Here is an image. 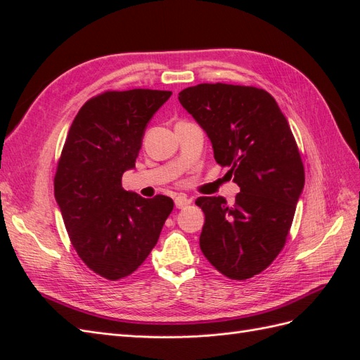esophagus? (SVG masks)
<instances>
[{
    "instance_id": "1",
    "label": "esophagus",
    "mask_w": 360,
    "mask_h": 360,
    "mask_svg": "<svg viewBox=\"0 0 360 360\" xmlns=\"http://www.w3.org/2000/svg\"><path fill=\"white\" fill-rule=\"evenodd\" d=\"M174 202H176L177 209H184V207H188L191 204V198H188L184 193H180L176 198H174Z\"/></svg>"
}]
</instances>
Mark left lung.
I'll use <instances>...</instances> for the list:
<instances>
[{
    "label": "left lung",
    "mask_w": 360,
    "mask_h": 360,
    "mask_svg": "<svg viewBox=\"0 0 360 360\" xmlns=\"http://www.w3.org/2000/svg\"><path fill=\"white\" fill-rule=\"evenodd\" d=\"M179 101L240 188L231 205L222 197L195 201L205 216L200 248L226 278H252L287 242L304 184L296 139L274 97L257 86L198 84L180 91Z\"/></svg>",
    "instance_id": "1"
}]
</instances>
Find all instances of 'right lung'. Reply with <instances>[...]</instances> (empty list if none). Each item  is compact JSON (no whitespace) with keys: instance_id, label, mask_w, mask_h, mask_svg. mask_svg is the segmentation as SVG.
I'll use <instances>...</instances> for the list:
<instances>
[{"instance_id":"obj_1","label":"right lung","mask_w":360,"mask_h":360,"mask_svg":"<svg viewBox=\"0 0 360 360\" xmlns=\"http://www.w3.org/2000/svg\"><path fill=\"white\" fill-rule=\"evenodd\" d=\"M171 94L148 89L101 93L82 105L69 129L53 192L75 250L105 279H123L144 263L174 209L165 195L146 200L122 186L147 123Z\"/></svg>"}]
</instances>
